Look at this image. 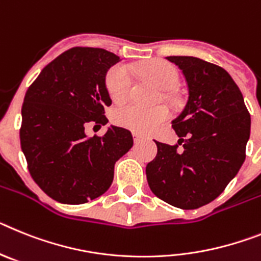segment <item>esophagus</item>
<instances>
[{
	"instance_id": "esophagus-1",
	"label": "esophagus",
	"mask_w": 261,
	"mask_h": 261,
	"mask_svg": "<svg viewBox=\"0 0 261 261\" xmlns=\"http://www.w3.org/2000/svg\"><path fill=\"white\" fill-rule=\"evenodd\" d=\"M133 137H134V142H135V143H140L142 140L146 139V137H143V135H140V134H138V133H133Z\"/></svg>"
}]
</instances>
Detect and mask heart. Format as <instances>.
<instances>
[{
  "instance_id": "heart-1",
  "label": "heart",
  "mask_w": 261,
  "mask_h": 261,
  "mask_svg": "<svg viewBox=\"0 0 261 261\" xmlns=\"http://www.w3.org/2000/svg\"><path fill=\"white\" fill-rule=\"evenodd\" d=\"M140 72L155 83L160 89L172 90L177 87L178 72L173 65L163 60H152L140 67ZM106 90L114 102H122L130 96L133 88V73L124 64H117L106 74ZM168 118V110L164 106L143 108L137 103L118 108L114 113L115 123L135 133H149Z\"/></svg>"
}]
</instances>
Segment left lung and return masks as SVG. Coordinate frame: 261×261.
<instances>
[{
    "mask_svg": "<svg viewBox=\"0 0 261 261\" xmlns=\"http://www.w3.org/2000/svg\"><path fill=\"white\" fill-rule=\"evenodd\" d=\"M188 84V102L172 127L178 142H156L158 155L146 167L152 193L180 209L214 201L246 159L251 115L242 92L219 65L193 56H168Z\"/></svg>",
    "mask_w": 261,
    "mask_h": 261,
    "instance_id": "obj_1",
    "label": "left lung"
}]
</instances>
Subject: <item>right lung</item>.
<instances>
[{"label": "right lung", "mask_w": 261, "mask_h": 261, "mask_svg": "<svg viewBox=\"0 0 261 261\" xmlns=\"http://www.w3.org/2000/svg\"><path fill=\"white\" fill-rule=\"evenodd\" d=\"M119 62L112 52L73 47L43 68L26 92L19 137L27 167L40 189L58 202L80 205L112 185L114 164L133 147L122 127L89 138V123H108L112 105L106 72Z\"/></svg>", "instance_id": "obj_1"}]
</instances>
